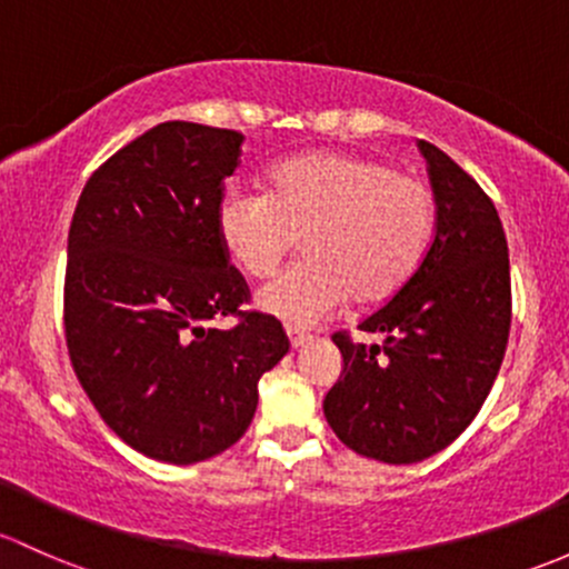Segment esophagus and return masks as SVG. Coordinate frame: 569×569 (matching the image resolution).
I'll return each instance as SVG.
<instances>
[{
    "mask_svg": "<svg viewBox=\"0 0 569 569\" xmlns=\"http://www.w3.org/2000/svg\"><path fill=\"white\" fill-rule=\"evenodd\" d=\"M310 338H313V335H310V332L295 330V327H289V340H291V346H295V349H300V346L308 343Z\"/></svg>",
    "mask_w": 569,
    "mask_h": 569,
    "instance_id": "esophagus-1",
    "label": "esophagus"
}]
</instances>
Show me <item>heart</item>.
Listing matches in <instances>:
<instances>
[{"mask_svg": "<svg viewBox=\"0 0 569 569\" xmlns=\"http://www.w3.org/2000/svg\"><path fill=\"white\" fill-rule=\"evenodd\" d=\"M436 199L426 179L362 154H302L274 166L267 196L229 190L218 207L226 253L248 278H269L300 239L305 259L261 289L267 313L308 327L346 300L398 295L426 259Z\"/></svg>", "mask_w": 569, "mask_h": 569, "instance_id": "b5f03b06", "label": "heart"}]
</instances>
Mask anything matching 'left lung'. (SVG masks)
Returning <instances> with one entry per match:
<instances>
[{"label": "left lung", "mask_w": 569, "mask_h": 569, "mask_svg": "<svg viewBox=\"0 0 569 569\" xmlns=\"http://www.w3.org/2000/svg\"><path fill=\"white\" fill-rule=\"evenodd\" d=\"M436 199L430 248L409 283L357 330L332 335L343 376L325 417L365 458L417 463L458 439L486 403L512 319L510 259L486 190L433 143L420 141Z\"/></svg>", "instance_id": "obj_1"}]
</instances>
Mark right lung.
Listing matches in <instances>:
<instances>
[{
    "label": "right lung",
    "mask_w": 569,
    "mask_h": 569,
    "mask_svg": "<svg viewBox=\"0 0 569 569\" xmlns=\"http://www.w3.org/2000/svg\"><path fill=\"white\" fill-rule=\"evenodd\" d=\"M242 141L158 124L89 177L70 223V362L106 426L166 463L229 450L253 420L261 373L291 346L274 316L242 308L250 289L218 234ZM223 315L238 325H208Z\"/></svg>",
    "instance_id": "1"
}]
</instances>
